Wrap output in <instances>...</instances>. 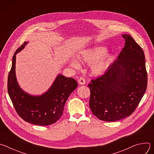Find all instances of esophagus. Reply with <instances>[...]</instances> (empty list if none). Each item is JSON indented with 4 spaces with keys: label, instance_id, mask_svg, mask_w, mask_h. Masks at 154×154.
Segmentation results:
<instances>
[{
    "label": "esophagus",
    "instance_id": "1",
    "mask_svg": "<svg viewBox=\"0 0 154 154\" xmlns=\"http://www.w3.org/2000/svg\"><path fill=\"white\" fill-rule=\"evenodd\" d=\"M78 82L80 85H84L85 83V80L83 77H80V79L78 80Z\"/></svg>",
    "mask_w": 154,
    "mask_h": 154
}]
</instances>
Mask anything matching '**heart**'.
I'll use <instances>...</instances> for the list:
<instances>
[{
	"mask_svg": "<svg viewBox=\"0 0 154 154\" xmlns=\"http://www.w3.org/2000/svg\"><path fill=\"white\" fill-rule=\"evenodd\" d=\"M79 59L83 63L90 64L91 73L99 75L105 71L112 61V55L106 51L105 48L99 46L85 51L81 54ZM70 63L72 67L79 68V64L76 60H72Z\"/></svg>",
	"mask_w": 154,
	"mask_h": 154,
	"instance_id": "obj_1",
	"label": "heart"
}]
</instances>
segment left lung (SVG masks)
<instances>
[{
	"label": "left lung",
	"mask_w": 154,
	"mask_h": 154,
	"mask_svg": "<svg viewBox=\"0 0 154 154\" xmlns=\"http://www.w3.org/2000/svg\"><path fill=\"white\" fill-rule=\"evenodd\" d=\"M118 59L102 76L91 80L90 106L100 120L113 122L134 113L147 88L144 52L129 35Z\"/></svg>",
	"instance_id": "obj_1"
}]
</instances>
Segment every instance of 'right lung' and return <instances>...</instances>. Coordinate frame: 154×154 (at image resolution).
Segmentation results:
<instances>
[{
	"label": "right lung",
	"mask_w": 154,
	"mask_h": 154,
	"mask_svg": "<svg viewBox=\"0 0 154 154\" xmlns=\"http://www.w3.org/2000/svg\"><path fill=\"white\" fill-rule=\"evenodd\" d=\"M28 42H24L14 52L8 77V93L15 110L25 121L38 125H48L56 122L62 116L64 104L77 87L72 78L59 74L47 92L41 96H31L19 86L15 73L16 55Z\"/></svg>",
	"instance_id": "add662e5"
}]
</instances>
